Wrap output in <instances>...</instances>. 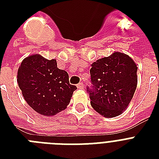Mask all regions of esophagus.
Returning <instances> with one entry per match:
<instances>
[{"mask_svg":"<svg viewBox=\"0 0 159 159\" xmlns=\"http://www.w3.org/2000/svg\"><path fill=\"white\" fill-rule=\"evenodd\" d=\"M77 87L78 89H83L84 88V84H83V82H80L77 85Z\"/></svg>","mask_w":159,"mask_h":159,"instance_id":"34e87169","label":"esophagus"}]
</instances>
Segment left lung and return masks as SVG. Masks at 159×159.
Segmentation results:
<instances>
[{"label": "left lung", "mask_w": 159, "mask_h": 159, "mask_svg": "<svg viewBox=\"0 0 159 159\" xmlns=\"http://www.w3.org/2000/svg\"><path fill=\"white\" fill-rule=\"evenodd\" d=\"M137 69L134 60L120 52L93 62L90 70L92 86L87 91L95 111L109 118L125 111L137 87Z\"/></svg>", "instance_id": "1"}]
</instances>
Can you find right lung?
Masks as SVG:
<instances>
[{
    "mask_svg": "<svg viewBox=\"0 0 159 159\" xmlns=\"http://www.w3.org/2000/svg\"><path fill=\"white\" fill-rule=\"evenodd\" d=\"M17 82L29 106L45 116H54L67 108L77 89L69 83L67 72L57 68L56 60L46 59L39 54L30 55L22 61Z\"/></svg>",
    "mask_w": 159,
    "mask_h": 159,
    "instance_id": "obj_1",
    "label": "right lung"
}]
</instances>
